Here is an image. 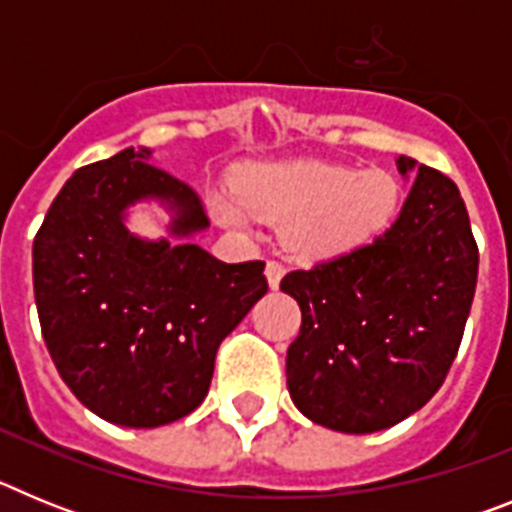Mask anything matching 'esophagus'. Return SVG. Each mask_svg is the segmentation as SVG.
<instances>
[{
	"label": "esophagus",
	"mask_w": 512,
	"mask_h": 512,
	"mask_svg": "<svg viewBox=\"0 0 512 512\" xmlns=\"http://www.w3.org/2000/svg\"><path fill=\"white\" fill-rule=\"evenodd\" d=\"M284 277V266L279 264V261H269L266 264V282H269L271 289H277L279 282H282Z\"/></svg>",
	"instance_id": "1"
}]
</instances>
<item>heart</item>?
Wrapping results in <instances>:
<instances>
[{
    "instance_id": "obj_1",
    "label": "heart",
    "mask_w": 512,
    "mask_h": 512,
    "mask_svg": "<svg viewBox=\"0 0 512 512\" xmlns=\"http://www.w3.org/2000/svg\"><path fill=\"white\" fill-rule=\"evenodd\" d=\"M400 200L402 187L390 171L289 158L251 164L238 187L212 192L210 207L225 228L243 233L259 220L282 223L284 243L297 256L323 261L377 238Z\"/></svg>"
}]
</instances>
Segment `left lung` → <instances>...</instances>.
<instances>
[{
	"label": "left lung",
	"instance_id": "8db88e82",
	"mask_svg": "<svg viewBox=\"0 0 512 512\" xmlns=\"http://www.w3.org/2000/svg\"><path fill=\"white\" fill-rule=\"evenodd\" d=\"M397 171L413 187L387 233L279 284L302 310L289 395L330 431L377 433L418 413L449 374L474 300L479 253L459 189L410 156Z\"/></svg>",
	"mask_w": 512,
	"mask_h": 512
}]
</instances>
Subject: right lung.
<instances>
[{
    "label": "right lung",
    "instance_id": "add662e5",
    "mask_svg": "<svg viewBox=\"0 0 512 512\" xmlns=\"http://www.w3.org/2000/svg\"><path fill=\"white\" fill-rule=\"evenodd\" d=\"M125 148L63 184L33 243L45 346L84 408L125 428H158L200 408L223 338L266 295L264 261L225 264L194 243L200 197ZM135 204L161 206V239L133 234Z\"/></svg>",
    "mask_w": 512,
    "mask_h": 512
}]
</instances>
